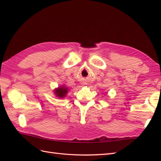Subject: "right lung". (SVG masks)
Segmentation results:
<instances>
[{
	"instance_id": "obj_1",
	"label": "right lung",
	"mask_w": 161,
	"mask_h": 161,
	"mask_svg": "<svg viewBox=\"0 0 161 161\" xmlns=\"http://www.w3.org/2000/svg\"><path fill=\"white\" fill-rule=\"evenodd\" d=\"M67 92H68V88H66L65 86H62V87H59V88L57 89L55 91V93L56 96L59 97L60 98H61V97H65Z\"/></svg>"
}]
</instances>
